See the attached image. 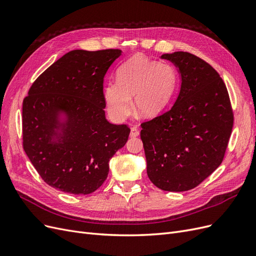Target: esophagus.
<instances>
[{"label":"esophagus","mask_w":256,"mask_h":256,"mask_svg":"<svg viewBox=\"0 0 256 256\" xmlns=\"http://www.w3.org/2000/svg\"><path fill=\"white\" fill-rule=\"evenodd\" d=\"M138 134H140V131H138V127H132L131 128V130H130V136L131 138H136V136H138Z\"/></svg>","instance_id":"1"}]
</instances>
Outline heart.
<instances>
[{
	"label": "heart",
	"mask_w": 256,
	"mask_h": 256,
	"mask_svg": "<svg viewBox=\"0 0 256 256\" xmlns=\"http://www.w3.org/2000/svg\"><path fill=\"white\" fill-rule=\"evenodd\" d=\"M176 88V74L166 63H158L143 56L126 60L116 72V82L104 88L108 111L120 122L132 110L143 118L157 115L171 100Z\"/></svg>",
	"instance_id": "obj_1"
}]
</instances>
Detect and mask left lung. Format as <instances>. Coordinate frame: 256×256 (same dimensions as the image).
Instances as JSON below:
<instances>
[{
  "label": "left lung",
  "instance_id": "8db88e82",
  "mask_svg": "<svg viewBox=\"0 0 256 256\" xmlns=\"http://www.w3.org/2000/svg\"><path fill=\"white\" fill-rule=\"evenodd\" d=\"M180 76L171 109L143 122L146 172L161 190L196 188L223 160L233 128L228 92L219 74L188 52L162 54Z\"/></svg>",
  "mask_w": 256,
  "mask_h": 256
}]
</instances>
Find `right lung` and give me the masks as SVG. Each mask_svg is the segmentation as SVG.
I'll use <instances>...</instances> for the list:
<instances>
[{
  "mask_svg": "<svg viewBox=\"0 0 256 256\" xmlns=\"http://www.w3.org/2000/svg\"><path fill=\"white\" fill-rule=\"evenodd\" d=\"M120 49L72 50L44 70L23 100V148L51 187L90 194L109 174V161L130 129L106 118L104 80Z\"/></svg>",
  "mask_w": 256,
  "mask_h": 256,
  "instance_id": "add662e5",
  "label": "right lung"
}]
</instances>
